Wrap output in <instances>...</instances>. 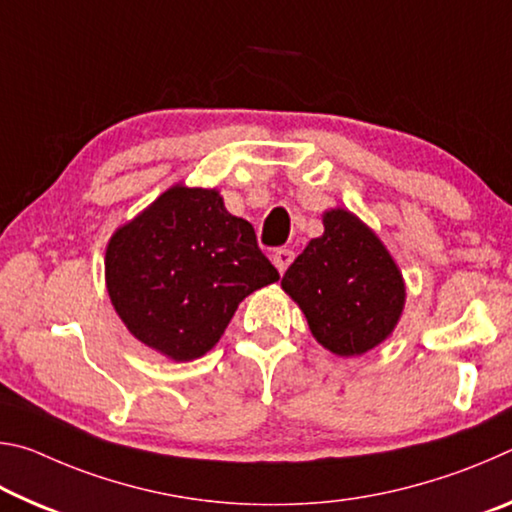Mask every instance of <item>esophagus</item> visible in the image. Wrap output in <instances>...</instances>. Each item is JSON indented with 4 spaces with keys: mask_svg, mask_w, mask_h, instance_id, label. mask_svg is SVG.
<instances>
[{
    "mask_svg": "<svg viewBox=\"0 0 512 512\" xmlns=\"http://www.w3.org/2000/svg\"><path fill=\"white\" fill-rule=\"evenodd\" d=\"M293 262V250L289 248H277L273 253V264L280 273H284L289 268V264Z\"/></svg>",
    "mask_w": 512,
    "mask_h": 512,
    "instance_id": "1",
    "label": "esophagus"
}]
</instances>
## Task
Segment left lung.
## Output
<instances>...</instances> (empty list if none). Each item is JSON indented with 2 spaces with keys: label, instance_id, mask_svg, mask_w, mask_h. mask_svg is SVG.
Segmentation results:
<instances>
[{
  "label": "left lung",
  "instance_id": "left-lung-1",
  "mask_svg": "<svg viewBox=\"0 0 512 512\" xmlns=\"http://www.w3.org/2000/svg\"><path fill=\"white\" fill-rule=\"evenodd\" d=\"M323 223V237L311 239L287 268L282 289L305 311L320 345L354 357L384 341L400 320L402 273L375 232L348 210L325 212Z\"/></svg>",
  "mask_w": 512,
  "mask_h": 512
}]
</instances>
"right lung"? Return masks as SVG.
Listing matches in <instances>:
<instances>
[{"mask_svg":"<svg viewBox=\"0 0 512 512\" xmlns=\"http://www.w3.org/2000/svg\"><path fill=\"white\" fill-rule=\"evenodd\" d=\"M280 280L214 189L176 185L112 235L106 282L135 339L173 361L212 350L250 293Z\"/></svg>","mask_w":512,"mask_h":512,"instance_id":"right-lung-1","label":"right lung"}]
</instances>
